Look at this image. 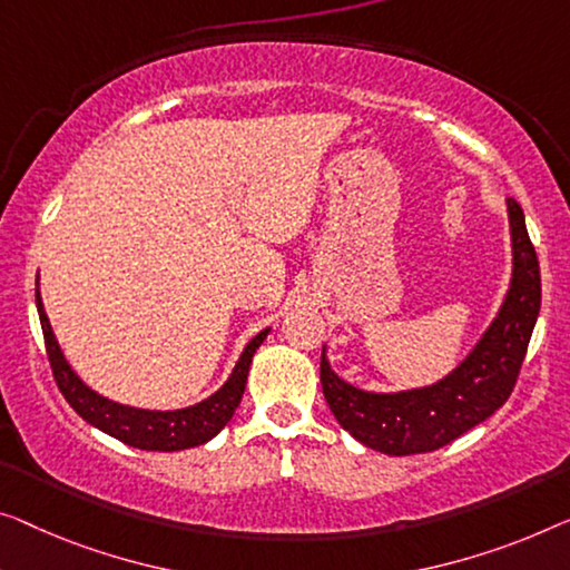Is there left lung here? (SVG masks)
<instances>
[{"label":"left lung","mask_w":570,"mask_h":570,"mask_svg":"<svg viewBox=\"0 0 570 570\" xmlns=\"http://www.w3.org/2000/svg\"><path fill=\"white\" fill-rule=\"evenodd\" d=\"M507 207L514 250L512 286L497 320L450 376L412 392H361L337 379L322 353V394L335 420L358 443L386 455L430 453L491 417L512 394L538 322L542 288L524 212L512 197L507 199Z\"/></svg>","instance_id":"obj_1"}]
</instances>
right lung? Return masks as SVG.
<instances>
[{
    "mask_svg": "<svg viewBox=\"0 0 570 570\" xmlns=\"http://www.w3.org/2000/svg\"><path fill=\"white\" fill-rule=\"evenodd\" d=\"M38 314H40V327L42 337H46V353L50 361V371L66 402L73 406V412L79 417L95 424L101 432L122 440L125 445L140 448V450H160V453H171V450H184L207 443L233 420V414L240 404L245 381H248V368L253 361V353L258 351V345L266 340L268 330H263L256 337L245 345V351L237 361L230 379L225 381V386L219 392L212 394L204 402L186 406V410L176 412H150V410H135V406H125L109 399L99 396L97 392L83 384L68 366L61 347L56 343L53 330H50L48 314L42 309L40 292H36Z\"/></svg>",
    "mask_w": 570,
    "mask_h": 570,
    "instance_id": "add662e5",
    "label": "right lung"
}]
</instances>
